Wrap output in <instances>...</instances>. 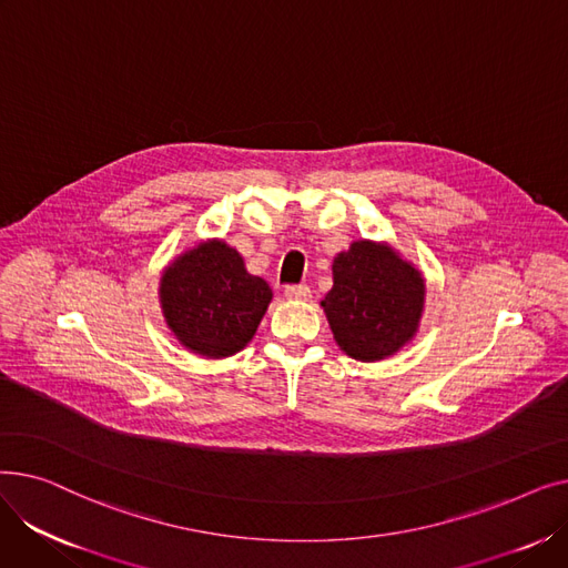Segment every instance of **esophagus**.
Returning <instances> with one entry per match:
<instances>
[{
	"label": "esophagus",
	"mask_w": 568,
	"mask_h": 568,
	"mask_svg": "<svg viewBox=\"0 0 568 568\" xmlns=\"http://www.w3.org/2000/svg\"><path fill=\"white\" fill-rule=\"evenodd\" d=\"M285 296H287V300H308L311 290L304 283H300V285H285Z\"/></svg>",
	"instance_id": "34e87169"
}]
</instances>
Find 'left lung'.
<instances>
[{
  "label": "left lung",
  "instance_id": "1",
  "mask_svg": "<svg viewBox=\"0 0 568 568\" xmlns=\"http://www.w3.org/2000/svg\"><path fill=\"white\" fill-rule=\"evenodd\" d=\"M424 292L422 274L394 251L354 242L334 260V287L322 308L345 354L377 362L414 336Z\"/></svg>",
  "mask_w": 568,
  "mask_h": 568
}]
</instances>
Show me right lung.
<instances>
[{
    "label": "right lung",
    "mask_w": 568,
    "mask_h": 568,
    "mask_svg": "<svg viewBox=\"0 0 568 568\" xmlns=\"http://www.w3.org/2000/svg\"><path fill=\"white\" fill-rule=\"evenodd\" d=\"M272 302V287L251 276L242 255L223 242H206L184 253L161 278L168 326L189 349L230 356L255 334Z\"/></svg>",
    "instance_id": "add662e5"
}]
</instances>
